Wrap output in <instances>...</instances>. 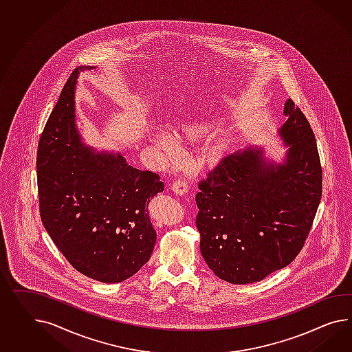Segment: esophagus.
<instances>
[{
	"mask_svg": "<svg viewBox=\"0 0 352 352\" xmlns=\"http://www.w3.org/2000/svg\"><path fill=\"white\" fill-rule=\"evenodd\" d=\"M171 189L172 191L176 192L177 195H184V194L188 192L189 186H188V182H186V181L179 179V180H176L172 184Z\"/></svg>",
	"mask_w": 352,
	"mask_h": 352,
	"instance_id": "1",
	"label": "esophagus"
}]
</instances>
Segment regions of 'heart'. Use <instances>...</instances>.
<instances>
[{
  "instance_id": "1",
  "label": "heart",
  "mask_w": 352,
  "mask_h": 352,
  "mask_svg": "<svg viewBox=\"0 0 352 352\" xmlns=\"http://www.w3.org/2000/svg\"><path fill=\"white\" fill-rule=\"evenodd\" d=\"M209 122H192L188 124L182 129L184 138L188 139L190 142H198L203 136L206 135L209 130ZM153 140L155 145L162 151L163 153L167 155L170 160H179L181 155V146L175 135L171 133L158 129L153 135ZM221 155V148L216 146L210 151V157L214 160Z\"/></svg>"
}]
</instances>
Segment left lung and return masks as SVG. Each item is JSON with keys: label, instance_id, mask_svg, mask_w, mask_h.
Masks as SVG:
<instances>
[{"label": "left lung", "instance_id": "1", "mask_svg": "<svg viewBox=\"0 0 352 352\" xmlns=\"http://www.w3.org/2000/svg\"><path fill=\"white\" fill-rule=\"evenodd\" d=\"M280 163L249 146L221 160L199 182L200 252L217 277L246 285L287 267L302 249L322 198L314 133L294 100L285 103Z\"/></svg>", "mask_w": 352, "mask_h": 352}]
</instances>
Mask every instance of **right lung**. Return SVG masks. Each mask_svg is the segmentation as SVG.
Returning a JSON list of instances; mask_svg holds the SVG:
<instances>
[{
    "label": "right lung",
    "instance_id": "add662e5",
    "mask_svg": "<svg viewBox=\"0 0 352 352\" xmlns=\"http://www.w3.org/2000/svg\"><path fill=\"white\" fill-rule=\"evenodd\" d=\"M78 67L66 81L39 139L36 177L45 231L72 267L118 283L149 261L157 234L148 204L164 189L157 173L129 166L120 153H94L75 125Z\"/></svg>",
    "mask_w": 352,
    "mask_h": 352
}]
</instances>
